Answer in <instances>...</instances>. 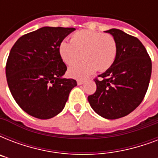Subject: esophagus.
<instances>
[{
	"instance_id": "1",
	"label": "esophagus",
	"mask_w": 158,
	"mask_h": 158,
	"mask_svg": "<svg viewBox=\"0 0 158 158\" xmlns=\"http://www.w3.org/2000/svg\"><path fill=\"white\" fill-rule=\"evenodd\" d=\"M84 83V80H81V79H78V80H77V84H79V85H81V84H83Z\"/></svg>"
}]
</instances>
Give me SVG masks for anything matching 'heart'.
I'll return each instance as SVG.
<instances>
[{
    "instance_id": "heart-1",
    "label": "heart",
    "mask_w": 158,
    "mask_h": 158,
    "mask_svg": "<svg viewBox=\"0 0 158 158\" xmlns=\"http://www.w3.org/2000/svg\"><path fill=\"white\" fill-rule=\"evenodd\" d=\"M59 53L69 65L78 63L84 56V62L69 69L71 77L84 79L96 69L103 72L112 65L117 55V43L108 33L81 30L72 35L71 42L63 40L60 43Z\"/></svg>"
}]
</instances>
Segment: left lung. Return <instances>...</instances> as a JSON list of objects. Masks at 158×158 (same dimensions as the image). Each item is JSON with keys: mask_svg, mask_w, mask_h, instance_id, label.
<instances>
[{"mask_svg": "<svg viewBox=\"0 0 158 158\" xmlns=\"http://www.w3.org/2000/svg\"><path fill=\"white\" fill-rule=\"evenodd\" d=\"M117 55L113 64L94 79L96 92L88 97L94 111L106 119H118L132 112L142 102L152 74V60L137 38L111 28Z\"/></svg>", "mask_w": 158, "mask_h": 158, "instance_id": "obj_1", "label": "left lung"}]
</instances>
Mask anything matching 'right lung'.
Listing matches in <instances>:
<instances>
[{"label": "right lung", "instance_id": "1", "mask_svg": "<svg viewBox=\"0 0 158 158\" xmlns=\"http://www.w3.org/2000/svg\"><path fill=\"white\" fill-rule=\"evenodd\" d=\"M74 28L43 27L19 38L11 48L6 65L9 89L22 110L38 119L59 114L77 85L62 79L66 71L59 45Z\"/></svg>", "mask_w": 158, "mask_h": 158}]
</instances>
